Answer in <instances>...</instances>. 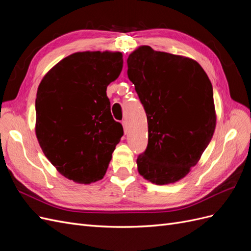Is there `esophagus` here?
Returning <instances> with one entry per match:
<instances>
[{
	"mask_svg": "<svg viewBox=\"0 0 251 251\" xmlns=\"http://www.w3.org/2000/svg\"><path fill=\"white\" fill-rule=\"evenodd\" d=\"M123 126H124L125 133H126L127 132V124H126V121H123Z\"/></svg>",
	"mask_w": 251,
	"mask_h": 251,
	"instance_id": "34e87169",
	"label": "esophagus"
}]
</instances>
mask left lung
Masks as SVG:
<instances>
[{
	"label": "left lung",
	"mask_w": 251,
	"mask_h": 251,
	"mask_svg": "<svg viewBox=\"0 0 251 251\" xmlns=\"http://www.w3.org/2000/svg\"><path fill=\"white\" fill-rule=\"evenodd\" d=\"M127 76L148 118V148L138 173L158 185L191 172L215 133L211 82L195 59L140 46L127 57Z\"/></svg>",
	"instance_id": "8db88e82"
}]
</instances>
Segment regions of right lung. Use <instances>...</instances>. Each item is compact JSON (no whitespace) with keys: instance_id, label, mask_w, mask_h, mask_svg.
<instances>
[{"instance_id":"add662e5","label":"right lung","mask_w":251,"mask_h":251,"mask_svg":"<svg viewBox=\"0 0 251 251\" xmlns=\"http://www.w3.org/2000/svg\"><path fill=\"white\" fill-rule=\"evenodd\" d=\"M123 65L118 51L76 52L52 67L37 88V141L57 172L76 183L103 178L124 135L107 96Z\"/></svg>"}]
</instances>
